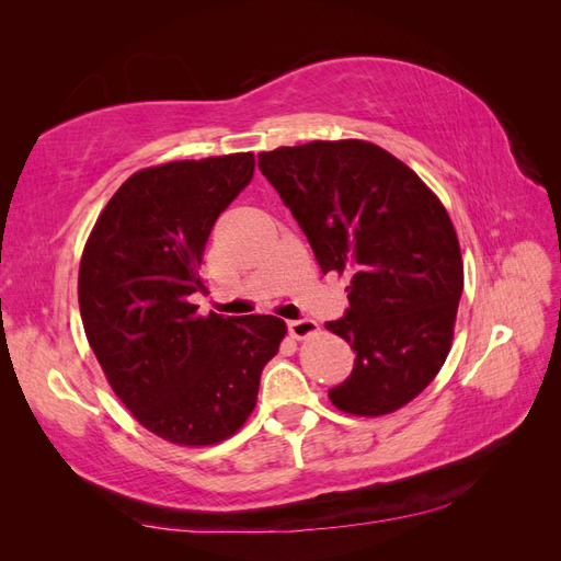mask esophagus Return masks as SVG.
<instances>
[{"instance_id": "34e87169", "label": "esophagus", "mask_w": 561, "mask_h": 561, "mask_svg": "<svg viewBox=\"0 0 561 561\" xmlns=\"http://www.w3.org/2000/svg\"><path fill=\"white\" fill-rule=\"evenodd\" d=\"M287 330H290V334L295 339H307V336L318 332V322L311 320V318H297V320L287 322Z\"/></svg>"}]
</instances>
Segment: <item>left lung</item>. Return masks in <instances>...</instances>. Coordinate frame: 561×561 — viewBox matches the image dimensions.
Returning a JSON list of instances; mask_svg holds the SVG:
<instances>
[{
    "label": "left lung",
    "mask_w": 561,
    "mask_h": 561,
    "mask_svg": "<svg viewBox=\"0 0 561 561\" xmlns=\"http://www.w3.org/2000/svg\"><path fill=\"white\" fill-rule=\"evenodd\" d=\"M260 171L290 208L322 274L348 276V309L325 328L355 351L330 388L342 412L400 410L445 365L463 293L461 248L443 203L386 149L363 140L262 151Z\"/></svg>",
    "instance_id": "1"
}]
</instances>
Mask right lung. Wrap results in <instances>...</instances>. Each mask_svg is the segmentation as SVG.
<instances>
[{
	"instance_id": "add662e5",
	"label": "right lung",
	"mask_w": 561,
	"mask_h": 561,
	"mask_svg": "<svg viewBox=\"0 0 561 561\" xmlns=\"http://www.w3.org/2000/svg\"><path fill=\"white\" fill-rule=\"evenodd\" d=\"M254 175V154L173 161L130 175L83 248L79 309L110 386L147 431L215 445L257 402L285 336L276 316H198V268L219 213Z\"/></svg>"
}]
</instances>
